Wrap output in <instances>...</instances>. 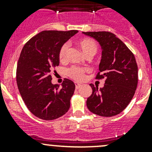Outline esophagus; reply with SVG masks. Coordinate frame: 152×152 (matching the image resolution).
<instances>
[{
	"label": "esophagus",
	"mask_w": 152,
	"mask_h": 152,
	"mask_svg": "<svg viewBox=\"0 0 152 152\" xmlns=\"http://www.w3.org/2000/svg\"><path fill=\"white\" fill-rule=\"evenodd\" d=\"M75 86H76V89H79V87H80L81 86H82V85H81L80 84H79V83H76H76H75Z\"/></svg>",
	"instance_id": "1"
}]
</instances>
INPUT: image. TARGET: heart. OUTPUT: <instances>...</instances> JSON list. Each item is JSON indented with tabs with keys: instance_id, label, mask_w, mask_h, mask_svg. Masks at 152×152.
Wrapping results in <instances>:
<instances>
[{
	"instance_id": "heart-1",
	"label": "heart",
	"mask_w": 152,
	"mask_h": 152,
	"mask_svg": "<svg viewBox=\"0 0 152 152\" xmlns=\"http://www.w3.org/2000/svg\"><path fill=\"white\" fill-rule=\"evenodd\" d=\"M78 45L81 48L82 51L85 53L87 57H91L96 54L99 49L98 44L91 38H83L78 41ZM69 50V44L64 43L59 49V59L60 62H64L67 60V52ZM90 72L89 68L85 67L72 66L67 69V76L75 81H83L85 78L86 73Z\"/></svg>"
}]
</instances>
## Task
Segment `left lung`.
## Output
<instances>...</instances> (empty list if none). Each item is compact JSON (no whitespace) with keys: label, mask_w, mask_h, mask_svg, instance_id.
<instances>
[{"label":"left lung","mask_w":152,"mask_h":152,"mask_svg":"<svg viewBox=\"0 0 152 152\" xmlns=\"http://www.w3.org/2000/svg\"><path fill=\"white\" fill-rule=\"evenodd\" d=\"M83 34L94 38L102 46V60L96 79H105V85L100 90L90 85L93 93L87 99V108L102 117L118 115L130 103L137 89L138 70L135 57L113 33L89 31Z\"/></svg>","instance_id":"1"}]
</instances>
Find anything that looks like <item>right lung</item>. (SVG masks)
Here are the masks:
<instances>
[{
    "mask_svg": "<svg viewBox=\"0 0 152 152\" xmlns=\"http://www.w3.org/2000/svg\"><path fill=\"white\" fill-rule=\"evenodd\" d=\"M77 30L42 31L25 44L17 65L18 90L29 111L39 118L52 121L68 111L75 85L64 79L62 87L51 83L52 71L59 64L61 46Z\"/></svg>",
    "mask_w": 152,
    "mask_h": 152,
    "instance_id": "right-lung-1",
    "label": "right lung"
}]
</instances>
